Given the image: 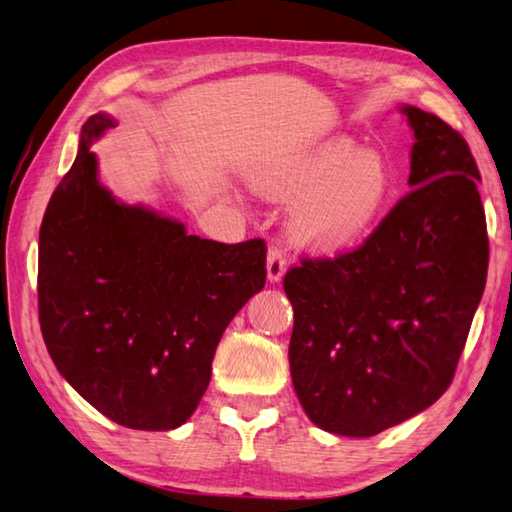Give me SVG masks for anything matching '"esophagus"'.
Here are the masks:
<instances>
[{
  "label": "esophagus",
  "instance_id": "esophagus-1",
  "mask_svg": "<svg viewBox=\"0 0 512 512\" xmlns=\"http://www.w3.org/2000/svg\"><path fill=\"white\" fill-rule=\"evenodd\" d=\"M266 271H268V280H271V282L282 280V275L286 271V253L280 246H271V250H268Z\"/></svg>",
  "mask_w": 512,
  "mask_h": 512
}]
</instances>
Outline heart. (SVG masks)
<instances>
[{
	"instance_id": "1",
	"label": "heart",
	"mask_w": 512,
	"mask_h": 512,
	"mask_svg": "<svg viewBox=\"0 0 512 512\" xmlns=\"http://www.w3.org/2000/svg\"><path fill=\"white\" fill-rule=\"evenodd\" d=\"M255 185L271 199H295L293 230L309 244L342 250L365 239L385 217L394 179L385 156L331 138L268 163Z\"/></svg>"
}]
</instances>
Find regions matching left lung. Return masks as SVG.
Listing matches in <instances>:
<instances>
[{
  "instance_id": "left-lung-1",
  "label": "left lung",
  "mask_w": 512,
  "mask_h": 512,
  "mask_svg": "<svg viewBox=\"0 0 512 512\" xmlns=\"http://www.w3.org/2000/svg\"><path fill=\"white\" fill-rule=\"evenodd\" d=\"M403 114L416 138L412 190L360 246L302 257L284 275L295 394L340 436H374L439 401L486 286L475 156L439 116Z\"/></svg>"
}]
</instances>
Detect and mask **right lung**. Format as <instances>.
Returning a JSON list of instances; mask_svg holds the SVG:
<instances>
[{"label":"right lung","mask_w":512,"mask_h":512,"mask_svg":"<svg viewBox=\"0 0 512 512\" xmlns=\"http://www.w3.org/2000/svg\"><path fill=\"white\" fill-rule=\"evenodd\" d=\"M91 116L46 206L37 257L44 345L76 392L132 430H174L206 394L230 320L266 284V241L219 244L98 183Z\"/></svg>","instance_id":"1"}]
</instances>
